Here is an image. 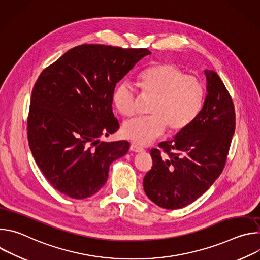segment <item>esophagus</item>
Returning a JSON list of instances; mask_svg holds the SVG:
<instances>
[{
  "mask_svg": "<svg viewBox=\"0 0 260 260\" xmlns=\"http://www.w3.org/2000/svg\"><path fill=\"white\" fill-rule=\"evenodd\" d=\"M131 150L134 151V152H142V151L144 150V148L141 147V146H139V145L136 144V143H132V145H131Z\"/></svg>",
  "mask_w": 260,
  "mask_h": 260,
  "instance_id": "1",
  "label": "esophagus"
}]
</instances>
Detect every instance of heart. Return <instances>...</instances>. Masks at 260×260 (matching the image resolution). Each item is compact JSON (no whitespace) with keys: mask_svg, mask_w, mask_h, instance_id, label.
<instances>
[{"mask_svg":"<svg viewBox=\"0 0 260 260\" xmlns=\"http://www.w3.org/2000/svg\"><path fill=\"white\" fill-rule=\"evenodd\" d=\"M138 85L142 93L154 96L149 107L151 114L126 121L122 133L141 145L159 137L167 125L171 132L188 127L204 105L205 87L202 81L172 62H158L142 71ZM113 100L121 115L129 117L135 114L137 91L128 80L117 84Z\"/></svg>","mask_w":260,"mask_h":260,"instance_id":"heart-1","label":"heart"}]
</instances>
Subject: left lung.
Wrapping results in <instances>:
<instances>
[{"instance_id":"obj_1","label":"left lung","mask_w":260,"mask_h":260,"mask_svg":"<svg viewBox=\"0 0 260 260\" xmlns=\"http://www.w3.org/2000/svg\"><path fill=\"white\" fill-rule=\"evenodd\" d=\"M207 95L196 120L150 154L145 193L157 206L181 209L203 196L224 169L236 128L235 107L218 74L206 70Z\"/></svg>"}]
</instances>
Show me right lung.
I'll return each mask as SVG.
<instances>
[{"label":"right lung","instance_id":"add662e5","mask_svg":"<svg viewBox=\"0 0 260 260\" xmlns=\"http://www.w3.org/2000/svg\"><path fill=\"white\" fill-rule=\"evenodd\" d=\"M151 52L83 44L45 68L31 91L27 139L36 164L51 186L72 199L98 192L109 167L129 149L127 141L100 142L119 128L113 93L134 66Z\"/></svg>","mask_w":260,"mask_h":260}]
</instances>
